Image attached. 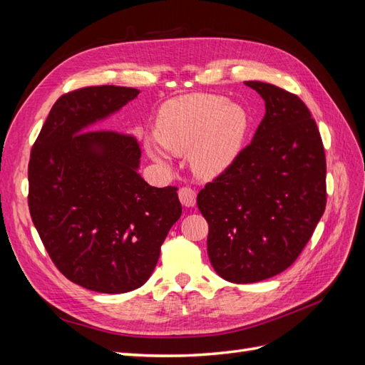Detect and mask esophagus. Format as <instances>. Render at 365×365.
Masks as SVG:
<instances>
[{
  "instance_id": "34e87169",
  "label": "esophagus",
  "mask_w": 365,
  "mask_h": 365,
  "mask_svg": "<svg viewBox=\"0 0 365 365\" xmlns=\"http://www.w3.org/2000/svg\"><path fill=\"white\" fill-rule=\"evenodd\" d=\"M180 201L184 207H193L196 204V192L192 189V187H181L180 192Z\"/></svg>"
}]
</instances>
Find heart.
<instances>
[{
	"label": "heart",
	"mask_w": 365,
	"mask_h": 365,
	"mask_svg": "<svg viewBox=\"0 0 365 365\" xmlns=\"http://www.w3.org/2000/svg\"><path fill=\"white\" fill-rule=\"evenodd\" d=\"M248 114L222 96L187 94L163 103L157 115L155 138L175 155L190 153V165L201 178L227 170L244 145ZM149 157L168 168L170 158L153 141H146Z\"/></svg>",
	"instance_id": "b5f03b06"
}]
</instances>
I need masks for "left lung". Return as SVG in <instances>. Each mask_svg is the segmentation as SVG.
<instances>
[{"mask_svg": "<svg viewBox=\"0 0 365 365\" xmlns=\"http://www.w3.org/2000/svg\"><path fill=\"white\" fill-rule=\"evenodd\" d=\"M264 101L250 145L197 195L207 251L220 277L254 283L289 268L326 208V155L300 97L248 81Z\"/></svg>", "mask_w": 365, "mask_h": 365, "instance_id": "left-lung-1", "label": "left lung"}]
</instances>
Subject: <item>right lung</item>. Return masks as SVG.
Returning <instances> with one entry per match:
<instances>
[{
	"label": "right lung",
	"mask_w": 365,
	"mask_h": 365,
	"mask_svg": "<svg viewBox=\"0 0 365 365\" xmlns=\"http://www.w3.org/2000/svg\"><path fill=\"white\" fill-rule=\"evenodd\" d=\"M138 93L103 85L63 94L30 153L29 208L42 244L65 277L96 292L145 284L182 213L176 187L141 178L134 137L91 129Z\"/></svg>",
	"instance_id": "right-lung-1"
}]
</instances>
